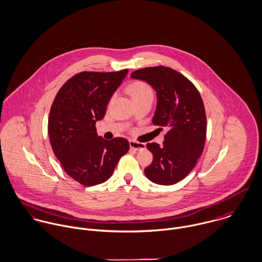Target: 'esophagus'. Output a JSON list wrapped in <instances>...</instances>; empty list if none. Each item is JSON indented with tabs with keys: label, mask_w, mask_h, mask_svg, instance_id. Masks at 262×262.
<instances>
[{
	"label": "esophagus",
	"mask_w": 262,
	"mask_h": 262,
	"mask_svg": "<svg viewBox=\"0 0 262 262\" xmlns=\"http://www.w3.org/2000/svg\"><path fill=\"white\" fill-rule=\"evenodd\" d=\"M129 144H130V147H131L132 149L136 150V151L145 148V144L142 143V142H137V141H134V140H130V141H129Z\"/></svg>",
	"instance_id": "34e87169"
}]
</instances>
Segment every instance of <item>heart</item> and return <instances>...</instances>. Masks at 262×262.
<instances>
[{
  "mask_svg": "<svg viewBox=\"0 0 262 262\" xmlns=\"http://www.w3.org/2000/svg\"><path fill=\"white\" fill-rule=\"evenodd\" d=\"M128 91L134 100H139L145 97H154L152 88L144 81H134L130 83Z\"/></svg>",
  "mask_w": 262,
  "mask_h": 262,
  "instance_id": "heart-1",
  "label": "heart"
}]
</instances>
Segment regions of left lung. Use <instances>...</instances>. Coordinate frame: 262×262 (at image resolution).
I'll return each instance as SVG.
<instances>
[{"mask_svg": "<svg viewBox=\"0 0 262 262\" xmlns=\"http://www.w3.org/2000/svg\"><path fill=\"white\" fill-rule=\"evenodd\" d=\"M131 77L156 89L158 105L152 123L161 130L168 129L163 145L146 144L154 161L144 174L156 184H176L193 170L203 151L206 115L200 93L187 77L165 66L139 69Z\"/></svg>", "mask_w": 262, "mask_h": 262, "instance_id": "1", "label": "left lung"}]
</instances>
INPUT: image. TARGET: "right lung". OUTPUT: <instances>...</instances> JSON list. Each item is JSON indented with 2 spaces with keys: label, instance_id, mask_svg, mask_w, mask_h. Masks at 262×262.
<instances>
[{
  "label": "right lung",
  "instance_id": "obj_1",
  "mask_svg": "<svg viewBox=\"0 0 262 262\" xmlns=\"http://www.w3.org/2000/svg\"><path fill=\"white\" fill-rule=\"evenodd\" d=\"M127 73L128 69L77 73L59 89L51 106L48 132L53 151L67 174L83 186L110 179L129 150L127 139L105 140L95 127Z\"/></svg>",
  "mask_w": 262,
  "mask_h": 262
}]
</instances>
